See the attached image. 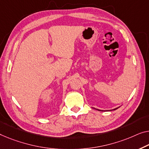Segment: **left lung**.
<instances>
[{"mask_svg":"<svg viewBox=\"0 0 149 149\" xmlns=\"http://www.w3.org/2000/svg\"><path fill=\"white\" fill-rule=\"evenodd\" d=\"M95 109H96V108H95ZM116 109H118V108H114V110H116ZM96 110H97L98 111H103V110H98V109H96Z\"/></svg>","mask_w":149,"mask_h":149,"instance_id":"1","label":"left lung"}]
</instances>
